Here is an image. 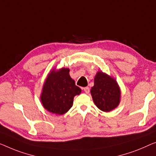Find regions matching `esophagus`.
<instances>
[{
	"mask_svg": "<svg viewBox=\"0 0 156 156\" xmlns=\"http://www.w3.org/2000/svg\"><path fill=\"white\" fill-rule=\"evenodd\" d=\"M83 90H84L86 94H88V93L90 92V88L88 87H85L83 88Z\"/></svg>",
	"mask_w": 156,
	"mask_h": 156,
	"instance_id": "34e87169",
	"label": "esophagus"
}]
</instances>
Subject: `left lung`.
Segmentation results:
<instances>
[{"mask_svg": "<svg viewBox=\"0 0 156 156\" xmlns=\"http://www.w3.org/2000/svg\"><path fill=\"white\" fill-rule=\"evenodd\" d=\"M90 92L95 105L104 112L115 109L120 102L121 92L117 81L101 71L95 76Z\"/></svg>", "mask_w": 156, "mask_h": 156, "instance_id": "8db88e82", "label": "left lung"}]
</instances>
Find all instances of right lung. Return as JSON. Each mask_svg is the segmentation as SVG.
<instances>
[{
  "label": "right lung",
  "instance_id": "right-lung-1",
  "mask_svg": "<svg viewBox=\"0 0 156 156\" xmlns=\"http://www.w3.org/2000/svg\"><path fill=\"white\" fill-rule=\"evenodd\" d=\"M70 69H53L48 74L41 94L43 106L50 113L63 115L69 111L76 95L80 94L81 89L75 84L69 75Z\"/></svg>",
  "mask_w": 156,
  "mask_h": 156
}]
</instances>
